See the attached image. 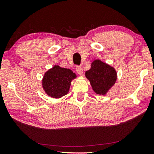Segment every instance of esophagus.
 Masks as SVG:
<instances>
[{"instance_id":"esophagus-1","label":"esophagus","mask_w":154,"mask_h":154,"mask_svg":"<svg viewBox=\"0 0 154 154\" xmlns=\"http://www.w3.org/2000/svg\"><path fill=\"white\" fill-rule=\"evenodd\" d=\"M75 69H76L77 72L79 75H83V69L80 66H77L76 68H75Z\"/></svg>"}]
</instances>
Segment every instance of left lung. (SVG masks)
Wrapping results in <instances>:
<instances>
[{
  "label": "left lung",
  "mask_w": 154,
  "mask_h": 154,
  "mask_svg": "<svg viewBox=\"0 0 154 154\" xmlns=\"http://www.w3.org/2000/svg\"><path fill=\"white\" fill-rule=\"evenodd\" d=\"M85 77L96 94L105 95L116 83L117 72L110 65L100 60H95L91 64L90 69L85 72Z\"/></svg>",
  "instance_id": "left-lung-1"
}]
</instances>
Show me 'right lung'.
Listing matches in <instances>:
<instances>
[{"label":"right lung","instance_id":"1","mask_svg":"<svg viewBox=\"0 0 154 154\" xmlns=\"http://www.w3.org/2000/svg\"><path fill=\"white\" fill-rule=\"evenodd\" d=\"M76 77L71 70L55 65L44 75L42 81L43 88L47 94L51 97L61 98L67 94L71 81Z\"/></svg>","mask_w":154,"mask_h":154}]
</instances>
